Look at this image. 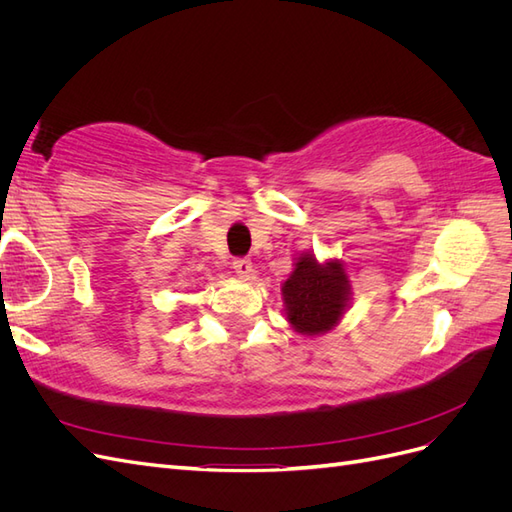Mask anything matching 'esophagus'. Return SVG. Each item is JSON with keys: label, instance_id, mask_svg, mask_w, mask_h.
<instances>
[{"label": "esophagus", "instance_id": "34e87169", "mask_svg": "<svg viewBox=\"0 0 512 512\" xmlns=\"http://www.w3.org/2000/svg\"><path fill=\"white\" fill-rule=\"evenodd\" d=\"M232 269L239 277H250L252 273V260L250 258H235L232 260Z\"/></svg>", "mask_w": 512, "mask_h": 512}]
</instances>
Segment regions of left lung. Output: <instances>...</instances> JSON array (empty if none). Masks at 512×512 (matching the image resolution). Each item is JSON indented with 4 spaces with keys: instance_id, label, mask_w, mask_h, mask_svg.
I'll list each match as a JSON object with an SVG mask.
<instances>
[{
    "instance_id": "1",
    "label": "left lung",
    "mask_w": 512,
    "mask_h": 512,
    "mask_svg": "<svg viewBox=\"0 0 512 512\" xmlns=\"http://www.w3.org/2000/svg\"><path fill=\"white\" fill-rule=\"evenodd\" d=\"M282 292L294 331L318 335L333 329L342 318L350 288L339 262L318 265L312 254H303Z\"/></svg>"
}]
</instances>
